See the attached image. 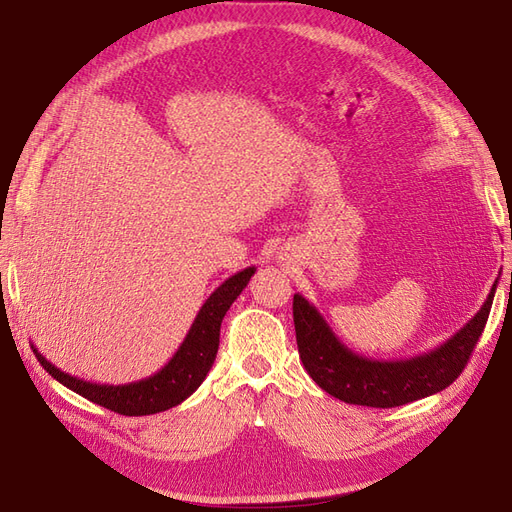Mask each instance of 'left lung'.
I'll use <instances>...</instances> for the list:
<instances>
[{
  "label": "left lung",
  "mask_w": 512,
  "mask_h": 512,
  "mask_svg": "<svg viewBox=\"0 0 512 512\" xmlns=\"http://www.w3.org/2000/svg\"><path fill=\"white\" fill-rule=\"evenodd\" d=\"M495 288L498 280L483 307L444 344L399 361H376L352 352L318 309L301 294H294L292 316L303 367L322 391L354 406L395 408L440 393L470 361L487 324Z\"/></svg>",
  "instance_id": "1"
}]
</instances>
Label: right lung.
Masks as SVG:
<instances>
[{
	"mask_svg": "<svg viewBox=\"0 0 512 512\" xmlns=\"http://www.w3.org/2000/svg\"><path fill=\"white\" fill-rule=\"evenodd\" d=\"M254 273L256 267H247L228 277L222 286L215 288L211 292V297L205 301V305L200 307L198 316L194 318L183 344L173 354V359L149 378L128 384L87 382L83 378H76L66 374V371H61L51 361H46V356H42L36 346L32 348L38 356L40 365L49 371L57 382L106 410H113L123 416H145L164 412L188 399L207 378L209 369L215 361V354H218L222 320L230 305L237 301V297L247 286V282L252 280Z\"/></svg>",
	"mask_w": 512,
	"mask_h": 512,
	"instance_id": "1",
	"label": "right lung"
}]
</instances>
